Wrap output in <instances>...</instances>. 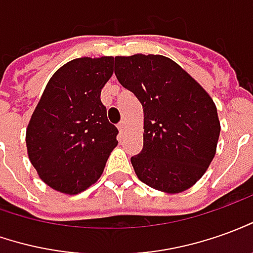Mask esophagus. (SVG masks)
Instances as JSON below:
<instances>
[{
	"instance_id": "1",
	"label": "esophagus",
	"mask_w": 253,
	"mask_h": 253,
	"mask_svg": "<svg viewBox=\"0 0 253 253\" xmlns=\"http://www.w3.org/2000/svg\"><path fill=\"white\" fill-rule=\"evenodd\" d=\"M118 129L121 133H125V130H126V123L125 121H121V123L118 124Z\"/></svg>"
}]
</instances>
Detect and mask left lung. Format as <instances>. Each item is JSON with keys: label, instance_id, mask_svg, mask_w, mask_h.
<instances>
[{"label": "left lung", "instance_id": "1", "mask_svg": "<svg viewBox=\"0 0 253 253\" xmlns=\"http://www.w3.org/2000/svg\"><path fill=\"white\" fill-rule=\"evenodd\" d=\"M118 83L143 106V149L130 158L139 180L180 193L201 179L216 153V106L194 78L161 55L117 56Z\"/></svg>", "mask_w": 253, "mask_h": 253}]
</instances>
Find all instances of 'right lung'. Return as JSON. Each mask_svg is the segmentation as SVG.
<instances>
[{"instance_id": "right-lung-1", "label": "right lung", "mask_w": 253, "mask_h": 253, "mask_svg": "<svg viewBox=\"0 0 253 253\" xmlns=\"http://www.w3.org/2000/svg\"><path fill=\"white\" fill-rule=\"evenodd\" d=\"M114 57L74 59L52 76L31 116L26 144L33 167L52 189L78 194L100 177L118 129L100 93Z\"/></svg>"}]
</instances>
